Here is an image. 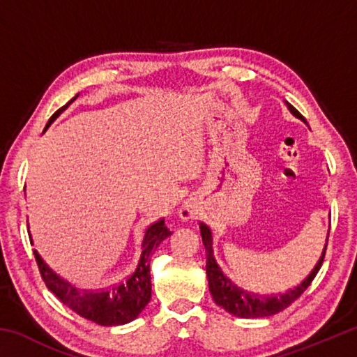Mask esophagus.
I'll use <instances>...</instances> for the list:
<instances>
[{
  "instance_id": "obj_1",
  "label": "esophagus",
  "mask_w": 357,
  "mask_h": 357,
  "mask_svg": "<svg viewBox=\"0 0 357 357\" xmlns=\"http://www.w3.org/2000/svg\"><path fill=\"white\" fill-rule=\"evenodd\" d=\"M178 214H179V219L184 220V222L193 220V219H197V217H198L197 209L190 202H184L183 204H181Z\"/></svg>"
}]
</instances>
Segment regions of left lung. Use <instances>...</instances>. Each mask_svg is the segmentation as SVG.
<instances>
[{
  "instance_id": "8db88e82",
  "label": "left lung",
  "mask_w": 357,
  "mask_h": 357,
  "mask_svg": "<svg viewBox=\"0 0 357 357\" xmlns=\"http://www.w3.org/2000/svg\"><path fill=\"white\" fill-rule=\"evenodd\" d=\"M289 113L298 119L304 121V116L296 110L293 105H289L285 102ZM200 233L203 238L204 249H206V277H208V285L211 296L217 305H220L223 310L231 313L233 317L239 318H264L275 315V313L287 309L288 305H291L293 302L299 298V296L305 291L307 287L310 285L312 280L315 279L317 273L321 268V263L324 259L326 245H328V238H326V245L323 249L321 257H319L315 268L312 269V273L302 280L299 285L294 288H289L288 291L277 294V296H261V294H253L247 289L241 288L236 282L231 279V275H227L219 268V264L215 263L214 250H213V236H211V229L204 225H200ZM329 236V233H328Z\"/></svg>"
}]
</instances>
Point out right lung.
Here are the masks:
<instances>
[{"label":"right lung","instance_id":"obj_1","mask_svg":"<svg viewBox=\"0 0 357 357\" xmlns=\"http://www.w3.org/2000/svg\"><path fill=\"white\" fill-rule=\"evenodd\" d=\"M78 98H72L68 104L59 108V110L48 119L44 132L50 128V124L68 108L72 102ZM172 231L165 227L164 219L157 220L153 225H149L144 231L142 255L137 268L128 279L119 283H112L100 288L83 289L70 285L68 280H64L58 274L48 268L40 258L38 252L34 250L36 261H38L42 279H44L47 288L56 296V298L68 305L70 310H74L77 315L94 321L100 326H121L126 323L134 321L140 315L144 307L148 305L151 299V252L160 245L164 239L170 236Z\"/></svg>","mask_w":357,"mask_h":357}]
</instances>
